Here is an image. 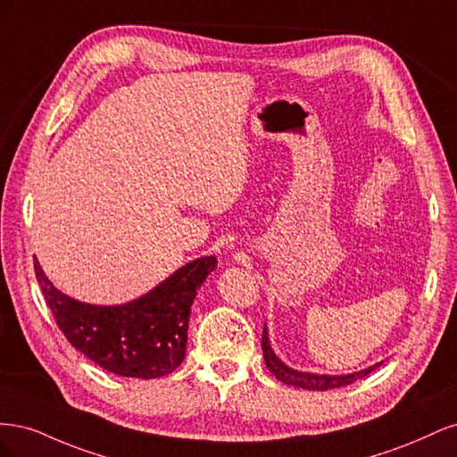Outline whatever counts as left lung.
Instances as JSON below:
<instances>
[{
    "mask_svg": "<svg viewBox=\"0 0 457 457\" xmlns=\"http://www.w3.org/2000/svg\"><path fill=\"white\" fill-rule=\"evenodd\" d=\"M261 347H262V356H265V364L272 371V376L292 386H299V389H307V391H329V389H339V386L351 385L356 379H362L368 376L370 371L381 366V362L371 364L361 371H353V373H341V376H328V373H312V371H301L292 366L284 364L276 353L270 347V339H269V329L267 324L262 328V337H261Z\"/></svg>",
    "mask_w": 457,
    "mask_h": 457,
    "instance_id": "8db88e82",
    "label": "left lung"
}]
</instances>
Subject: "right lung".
I'll use <instances>...</instances> for the list:
<instances>
[{
	"label": "right lung",
	"instance_id": "obj_1",
	"mask_svg": "<svg viewBox=\"0 0 457 457\" xmlns=\"http://www.w3.org/2000/svg\"><path fill=\"white\" fill-rule=\"evenodd\" d=\"M215 267L217 259L204 255L141 297L123 305H93L62 294L34 261L37 284L72 347L116 376L135 379H156L181 366L192 303Z\"/></svg>",
	"mask_w": 457,
	"mask_h": 457
}]
</instances>
